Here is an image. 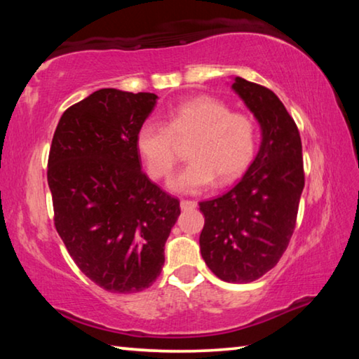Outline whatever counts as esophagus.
<instances>
[{
  "mask_svg": "<svg viewBox=\"0 0 359 359\" xmlns=\"http://www.w3.org/2000/svg\"><path fill=\"white\" fill-rule=\"evenodd\" d=\"M194 208H196V201H191V199H182L180 201L182 210H191Z\"/></svg>",
  "mask_w": 359,
  "mask_h": 359,
  "instance_id": "esophagus-1",
  "label": "esophagus"
}]
</instances>
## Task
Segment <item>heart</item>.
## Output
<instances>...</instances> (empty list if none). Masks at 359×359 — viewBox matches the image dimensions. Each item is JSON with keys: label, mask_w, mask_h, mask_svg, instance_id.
Returning a JSON list of instances; mask_svg holds the SVG:
<instances>
[{"label": "heart", "mask_w": 359, "mask_h": 359, "mask_svg": "<svg viewBox=\"0 0 359 359\" xmlns=\"http://www.w3.org/2000/svg\"><path fill=\"white\" fill-rule=\"evenodd\" d=\"M190 139V161L171 180V190L199 193L217 180L226 185L239 179L253 161L258 131L255 121L212 96H198L175 106L166 125L145 121L136 135V149L145 169L156 180L168 179L177 163V144Z\"/></svg>", "instance_id": "1"}]
</instances>
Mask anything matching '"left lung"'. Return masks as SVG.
I'll return each instance as SVG.
<instances>
[{
  "label": "left lung",
  "instance_id": "left-lung-1",
  "mask_svg": "<svg viewBox=\"0 0 359 359\" xmlns=\"http://www.w3.org/2000/svg\"><path fill=\"white\" fill-rule=\"evenodd\" d=\"M233 88L257 117L263 141L238 184L199 203L204 215L199 245L218 278L248 283L278 263L293 236L304 188L302 144L274 92L242 77H236Z\"/></svg>",
  "mask_w": 359,
  "mask_h": 359
}]
</instances>
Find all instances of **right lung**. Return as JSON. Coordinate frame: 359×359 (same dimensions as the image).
Returning <instances> with one entry per match:
<instances>
[{"label":"right lung","instance_id":"right-lung-1","mask_svg":"<svg viewBox=\"0 0 359 359\" xmlns=\"http://www.w3.org/2000/svg\"><path fill=\"white\" fill-rule=\"evenodd\" d=\"M156 98L98 90L63 112L48 154L57 233L79 269L111 293L156 280L180 215L179 199L147 177L136 149Z\"/></svg>","mask_w":359,"mask_h":359}]
</instances>
